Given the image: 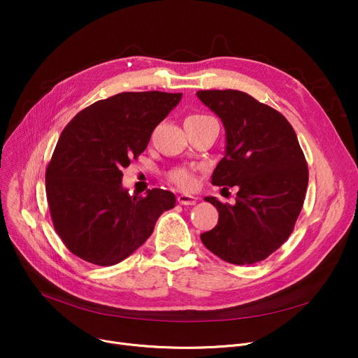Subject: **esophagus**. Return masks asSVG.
<instances>
[{
	"instance_id": "34e87169",
	"label": "esophagus",
	"mask_w": 358,
	"mask_h": 358,
	"mask_svg": "<svg viewBox=\"0 0 358 358\" xmlns=\"http://www.w3.org/2000/svg\"><path fill=\"white\" fill-rule=\"evenodd\" d=\"M177 200H178V203L182 204V206H193V204H196V201H197V199H196L194 196H190V194H180V196L177 197Z\"/></svg>"
}]
</instances>
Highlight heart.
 <instances>
[{"label":"heart","instance_id":"obj_1","mask_svg":"<svg viewBox=\"0 0 358 358\" xmlns=\"http://www.w3.org/2000/svg\"><path fill=\"white\" fill-rule=\"evenodd\" d=\"M173 182H176L181 189H193L196 185V176L190 168H178L169 174Z\"/></svg>","mask_w":358,"mask_h":358}]
</instances>
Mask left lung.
Masks as SVG:
<instances>
[{
    "mask_svg": "<svg viewBox=\"0 0 358 358\" xmlns=\"http://www.w3.org/2000/svg\"><path fill=\"white\" fill-rule=\"evenodd\" d=\"M224 127V155L212 184L236 185L235 204L204 197L219 212L216 227L200 235L204 247L236 266L266 259L290 236L308 189V165L287 119L247 92H197Z\"/></svg>",
    "mask_w": 358,
    "mask_h": 358,
    "instance_id": "obj_1",
    "label": "left lung"
}]
</instances>
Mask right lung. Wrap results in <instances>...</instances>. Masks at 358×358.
<instances>
[{
    "mask_svg": "<svg viewBox=\"0 0 358 358\" xmlns=\"http://www.w3.org/2000/svg\"><path fill=\"white\" fill-rule=\"evenodd\" d=\"M182 94L120 92L80 111L64 129L46 169L53 227L66 248L96 266H115L152 235L176 206L162 189L130 194L122 169L141 155Z\"/></svg>",
    "mask_w": 358,
    "mask_h": 358,
    "instance_id": "right-lung-1",
    "label": "right lung"
}]
</instances>
